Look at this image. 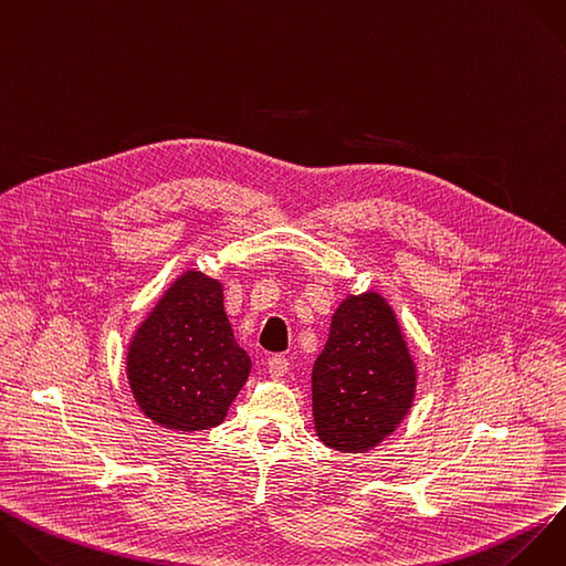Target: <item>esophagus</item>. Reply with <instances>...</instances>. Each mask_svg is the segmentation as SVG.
<instances>
[{"label":"esophagus","mask_w":566,"mask_h":566,"mask_svg":"<svg viewBox=\"0 0 566 566\" xmlns=\"http://www.w3.org/2000/svg\"><path fill=\"white\" fill-rule=\"evenodd\" d=\"M287 367H290V363H287V358H285L283 354H272V356L268 358V369H270L272 378H281V376H285Z\"/></svg>","instance_id":"esophagus-1"}]
</instances>
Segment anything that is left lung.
Here are the masks:
<instances>
[{"mask_svg":"<svg viewBox=\"0 0 566 566\" xmlns=\"http://www.w3.org/2000/svg\"><path fill=\"white\" fill-rule=\"evenodd\" d=\"M416 365L389 303L349 294L332 316L329 336L312 369V411L323 444L365 453L407 416Z\"/></svg>","mask_w":566,"mask_h":566,"instance_id":"left-lung-1","label":"left lung"}]
</instances>
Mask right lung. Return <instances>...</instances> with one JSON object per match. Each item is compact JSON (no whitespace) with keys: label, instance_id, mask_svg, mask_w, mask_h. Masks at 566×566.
I'll use <instances>...</instances> for the list:
<instances>
[{"label":"right lung","instance_id":"obj_1","mask_svg":"<svg viewBox=\"0 0 566 566\" xmlns=\"http://www.w3.org/2000/svg\"><path fill=\"white\" fill-rule=\"evenodd\" d=\"M250 369L226 316L221 283L195 270L166 290L128 352V380L142 411L186 433L221 424Z\"/></svg>","mask_w":566,"mask_h":566}]
</instances>
